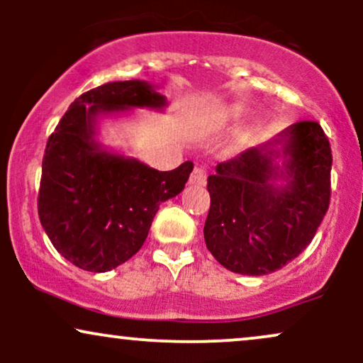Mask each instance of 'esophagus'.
Here are the masks:
<instances>
[{
    "instance_id": "esophagus-1",
    "label": "esophagus",
    "mask_w": 363,
    "mask_h": 363,
    "mask_svg": "<svg viewBox=\"0 0 363 363\" xmlns=\"http://www.w3.org/2000/svg\"><path fill=\"white\" fill-rule=\"evenodd\" d=\"M189 184L193 186H205L206 184V169L201 165H196L193 174L189 177Z\"/></svg>"
}]
</instances>
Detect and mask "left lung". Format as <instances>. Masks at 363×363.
<instances>
[{
	"label": "left lung",
	"mask_w": 363,
	"mask_h": 363,
	"mask_svg": "<svg viewBox=\"0 0 363 363\" xmlns=\"http://www.w3.org/2000/svg\"><path fill=\"white\" fill-rule=\"evenodd\" d=\"M287 157L281 174L272 145L252 148L216 165L208 177V251L227 269L266 274L301 254L323 222L331 199V147L318 121H301L280 140ZM290 177L286 188L269 185Z\"/></svg>",
	"instance_id": "obj_1"
}]
</instances>
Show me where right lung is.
<instances>
[{
  "mask_svg": "<svg viewBox=\"0 0 363 363\" xmlns=\"http://www.w3.org/2000/svg\"><path fill=\"white\" fill-rule=\"evenodd\" d=\"M162 106L165 97L148 83H106L74 99L49 136L37 210L56 251L78 268L104 273L126 262L147 240L160 203L184 189L191 160L158 172L101 152L91 138L99 112Z\"/></svg>",
  "mask_w": 363,
  "mask_h": 363,
  "instance_id": "right-lung-1",
  "label": "right lung"
}]
</instances>
